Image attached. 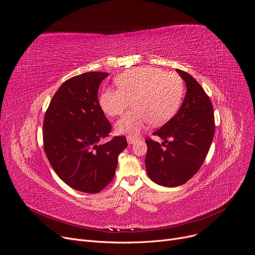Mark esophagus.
<instances>
[{
    "mask_svg": "<svg viewBox=\"0 0 255 255\" xmlns=\"http://www.w3.org/2000/svg\"><path fill=\"white\" fill-rule=\"evenodd\" d=\"M137 138H135V137H132V136H128L127 137V142H128V144H134L135 142H137Z\"/></svg>",
    "mask_w": 255,
    "mask_h": 255,
    "instance_id": "esophagus-1",
    "label": "esophagus"
}]
</instances>
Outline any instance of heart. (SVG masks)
<instances>
[{"mask_svg": "<svg viewBox=\"0 0 255 255\" xmlns=\"http://www.w3.org/2000/svg\"><path fill=\"white\" fill-rule=\"evenodd\" d=\"M119 89H105L99 98L104 113L121 115L130 101L135 110L124 115L115 125L119 134L137 136L150 123L162 125L176 112L183 97L184 87L173 72L152 66H141L126 70L116 77Z\"/></svg>", "mask_w": 255, "mask_h": 255, "instance_id": "heart-1", "label": "heart"}]
</instances>
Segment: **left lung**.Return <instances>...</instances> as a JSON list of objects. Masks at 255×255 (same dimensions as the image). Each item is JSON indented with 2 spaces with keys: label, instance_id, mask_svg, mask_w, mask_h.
<instances>
[{
  "label": "left lung",
  "instance_id": "obj_1",
  "mask_svg": "<svg viewBox=\"0 0 255 255\" xmlns=\"http://www.w3.org/2000/svg\"><path fill=\"white\" fill-rule=\"evenodd\" d=\"M176 72L186 83L184 102L177 113L153 132L163 142L145 140L147 174L154 183L168 188L187 183L197 173L209 152L215 133L210 98L188 72L180 69H176Z\"/></svg>",
  "mask_w": 255,
  "mask_h": 255
}]
</instances>
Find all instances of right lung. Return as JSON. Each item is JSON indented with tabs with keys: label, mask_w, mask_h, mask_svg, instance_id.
Returning <instances> with one entry per match:
<instances>
[{
	"label": "right lung",
	"mask_w": 255,
	"mask_h": 255,
	"mask_svg": "<svg viewBox=\"0 0 255 255\" xmlns=\"http://www.w3.org/2000/svg\"><path fill=\"white\" fill-rule=\"evenodd\" d=\"M107 72L91 71L64 82L44 117L45 154L56 174L70 188L95 194L111 183L119 154L127 147L124 136L102 143L111 132L98 100Z\"/></svg>",
	"instance_id": "obj_1"
}]
</instances>
